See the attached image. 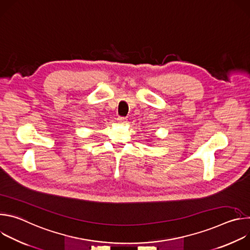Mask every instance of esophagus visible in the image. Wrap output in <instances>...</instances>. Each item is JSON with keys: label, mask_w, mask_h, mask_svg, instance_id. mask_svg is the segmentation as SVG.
<instances>
[{"label": "esophagus", "mask_w": 250, "mask_h": 250, "mask_svg": "<svg viewBox=\"0 0 250 250\" xmlns=\"http://www.w3.org/2000/svg\"><path fill=\"white\" fill-rule=\"evenodd\" d=\"M118 122H119L120 124H125V123H126V122H125V118H121V117L118 118Z\"/></svg>", "instance_id": "obj_1"}]
</instances>
